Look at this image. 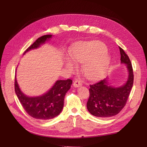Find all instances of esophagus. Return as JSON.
<instances>
[{"mask_svg":"<svg viewBox=\"0 0 147 147\" xmlns=\"http://www.w3.org/2000/svg\"><path fill=\"white\" fill-rule=\"evenodd\" d=\"M73 85L75 88H77V87H80L81 85H82V82L81 81L78 80H76L74 82V84Z\"/></svg>","mask_w":147,"mask_h":147,"instance_id":"obj_1","label":"esophagus"}]
</instances>
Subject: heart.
I'll return each mask as SVG.
<instances>
[{
    "mask_svg": "<svg viewBox=\"0 0 147 147\" xmlns=\"http://www.w3.org/2000/svg\"><path fill=\"white\" fill-rule=\"evenodd\" d=\"M70 55L74 61L83 64V73L88 80H97L107 72L110 56L107 47L101 42L82 43L71 50ZM65 65L69 69L74 68L73 62L69 59H67Z\"/></svg>",
    "mask_w": 147,
    "mask_h": 147,
    "instance_id": "heart-1",
    "label": "heart"
}]
</instances>
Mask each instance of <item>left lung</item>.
<instances>
[{"label":"left lung","mask_w":147,"mask_h":147,"mask_svg":"<svg viewBox=\"0 0 147 147\" xmlns=\"http://www.w3.org/2000/svg\"><path fill=\"white\" fill-rule=\"evenodd\" d=\"M121 63L127 65L128 79L124 85L118 88L109 86L106 79L91 84L87 109L95 117L107 118L119 113L126 105L134 82V74L131 61L126 53L119 47Z\"/></svg>","instance_id":"1"}]
</instances>
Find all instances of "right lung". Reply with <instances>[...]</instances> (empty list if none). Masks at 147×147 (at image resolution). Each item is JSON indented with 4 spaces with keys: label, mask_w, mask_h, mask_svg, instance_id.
Here are the masks:
<instances>
[{
    "label": "right lung",
    "mask_w": 147,
    "mask_h": 147,
    "mask_svg": "<svg viewBox=\"0 0 147 147\" xmlns=\"http://www.w3.org/2000/svg\"><path fill=\"white\" fill-rule=\"evenodd\" d=\"M52 35H45L38 38L35 42L24 52L37 48L50 38ZM72 80H57L53 86L45 94L38 97H30L21 92L15 77V91L20 103L30 117L39 120H48L57 117L63 109L65 95L70 88Z\"/></svg>",
    "instance_id": "1"
}]
</instances>
